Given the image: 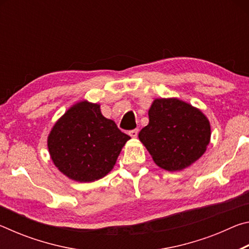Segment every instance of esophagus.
<instances>
[{"mask_svg":"<svg viewBox=\"0 0 249 249\" xmlns=\"http://www.w3.org/2000/svg\"><path fill=\"white\" fill-rule=\"evenodd\" d=\"M128 134H129V136L132 137V138H136V137H137V135H138V129H133V130H130V132H129Z\"/></svg>","mask_w":249,"mask_h":249,"instance_id":"34e87169","label":"esophagus"}]
</instances>
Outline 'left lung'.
<instances>
[{
    "mask_svg": "<svg viewBox=\"0 0 249 249\" xmlns=\"http://www.w3.org/2000/svg\"><path fill=\"white\" fill-rule=\"evenodd\" d=\"M148 116L138 137L161 169L183 170L205 153L211 125L201 109L177 98H161L154 100Z\"/></svg>",
    "mask_w": 249,
    "mask_h": 249,
    "instance_id": "left-lung-1",
    "label": "left lung"
}]
</instances>
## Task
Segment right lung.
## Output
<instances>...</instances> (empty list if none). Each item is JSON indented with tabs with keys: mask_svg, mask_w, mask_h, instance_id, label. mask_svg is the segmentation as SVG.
Wrapping results in <instances>:
<instances>
[{
	"mask_svg": "<svg viewBox=\"0 0 249 249\" xmlns=\"http://www.w3.org/2000/svg\"><path fill=\"white\" fill-rule=\"evenodd\" d=\"M129 140L114 121L102 115L100 104L83 100L54 123L47 146L59 171L78 182H92L113 169Z\"/></svg>",
	"mask_w": 249,
	"mask_h": 249,
	"instance_id": "add662e5",
	"label": "right lung"
}]
</instances>
